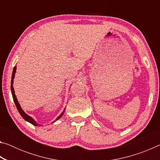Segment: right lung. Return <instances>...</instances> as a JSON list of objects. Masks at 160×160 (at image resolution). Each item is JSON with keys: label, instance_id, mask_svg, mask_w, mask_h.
<instances>
[{"label": "right lung", "instance_id": "right-lung-1", "mask_svg": "<svg viewBox=\"0 0 160 160\" xmlns=\"http://www.w3.org/2000/svg\"><path fill=\"white\" fill-rule=\"evenodd\" d=\"M16 66H15L14 67V68H13V71H12V79H11V92H12V98H13V100H14V102H15V106H16V107H17V109H18V112H19V113H20V115L22 116V118L25 119V121H28V122H29L30 123H32V125H34V126H40L41 125H40V124H39V123H37L36 121H35L33 118H32V117H30V116H28V114H27V113H25V112H24V111L22 109V108L20 107V104H19V102H18V99H17V97H16V96H15V91H14V88H13V86H12V85H13V80H14V78H15V72H16ZM65 109H64V110H63V112H62L60 115H59L58 117H57V118H56V121H54L53 122H55V121H56L58 120V118H60L62 116H63V114L64 113V112H65Z\"/></svg>", "mask_w": 160, "mask_h": 160}]
</instances>
